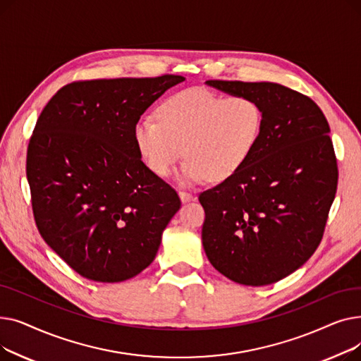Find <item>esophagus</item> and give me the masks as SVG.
<instances>
[{
	"label": "esophagus",
	"instance_id": "esophagus-1",
	"mask_svg": "<svg viewBox=\"0 0 361 361\" xmlns=\"http://www.w3.org/2000/svg\"><path fill=\"white\" fill-rule=\"evenodd\" d=\"M178 195H180V199H181V202H183V203H187V202H192V200H195V196H193L192 193H188V192L180 190V192H178Z\"/></svg>",
	"mask_w": 361,
	"mask_h": 361
}]
</instances>
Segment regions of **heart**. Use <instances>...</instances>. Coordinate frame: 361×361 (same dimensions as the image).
<instances>
[{"label": "heart", "instance_id": "1", "mask_svg": "<svg viewBox=\"0 0 361 361\" xmlns=\"http://www.w3.org/2000/svg\"><path fill=\"white\" fill-rule=\"evenodd\" d=\"M263 127L260 104L245 94L187 89L158 108V120L142 117L133 130L139 155L152 173L166 177L184 157L183 184L207 177L224 181L247 162Z\"/></svg>", "mask_w": 361, "mask_h": 361}]
</instances>
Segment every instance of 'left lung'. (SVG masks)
Wrapping results in <instances>:
<instances>
[{"label":"left lung","mask_w":361,"mask_h":361,"mask_svg":"<svg viewBox=\"0 0 361 361\" xmlns=\"http://www.w3.org/2000/svg\"><path fill=\"white\" fill-rule=\"evenodd\" d=\"M206 85L256 99L263 127L247 162L199 195L203 249L228 279L268 286L302 267L324 237L338 184L329 124L314 101L278 83Z\"/></svg>","instance_id":"8db88e82"}]
</instances>
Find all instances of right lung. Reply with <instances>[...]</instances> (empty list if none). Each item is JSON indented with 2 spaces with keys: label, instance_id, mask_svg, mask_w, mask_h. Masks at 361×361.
<instances>
[{
  "label": "right lung",
  "instance_id": "add662e5",
  "mask_svg": "<svg viewBox=\"0 0 361 361\" xmlns=\"http://www.w3.org/2000/svg\"><path fill=\"white\" fill-rule=\"evenodd\" d=\"M185 79H99L49 99L27 146L37 230L79 275L121 282L154 262L180 209L173 187L143 164L133 130L161 94Z\"/></svg>",
  "mask_w": 361,
  "mask_h": 361
}]
</instances>
